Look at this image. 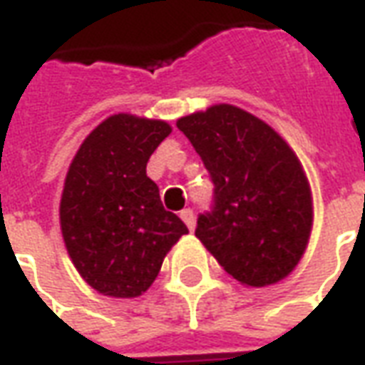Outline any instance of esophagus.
<instances>
[{"label": "esophagus", "instance_id": "esophagus-1", "mask_svg": "<svg viewBox=\"0 0 365 365\" xmlns=\"http://www.w3.org/2000/svg\"><path fill=\"white\" fill-rule=\"evenodd\" d=\"M180 217H182L183 222L187 224V228H190V230L193 232V228H195V215H193V210H191V209H183L182 212H180Z\"/></svg>", "mask_w": 365, "mask_h": 365}]
</instances>
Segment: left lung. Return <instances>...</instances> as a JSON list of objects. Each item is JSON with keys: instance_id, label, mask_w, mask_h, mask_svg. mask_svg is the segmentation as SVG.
Wrapping results in <instances>:
<instances>
[{"instance_id": "obj_1", "label": "left lung", "mask_w": 365, "mask_h": 365, "mask_svg": "<svg viewBox=\"0 0 365 365\" xmlns=\"http://www.w3.org/2000/svg\"><path fill=\"white\" fill-rule=\"evenodd\" d=\"M215 185L195 236L230 277L269 286L296 269L313 222L312 190L298 156L271 125L232 104L178 120Z\"/></svg>"}]
</instances>
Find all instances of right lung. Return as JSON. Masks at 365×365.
<instances>
[{
	"instance_id": "right-lung-1",
	"label": "right lung",
	"mask_w": 365,
	"mask_h": 365,
	"mask_svg": "<svg viewBox=\"0 0 365 365\" xmlns=\"http://www.w3.org/2000/svg\"><path fill=\"white\" fill-rule=\"evenodd\" d=\"M170 133L162 120L110 115L69 166L59 203L61 234L75 269L98 294L147 292L166 253L187 234L147 175L148 158Z\"/></svg>"
}]
</instances>
